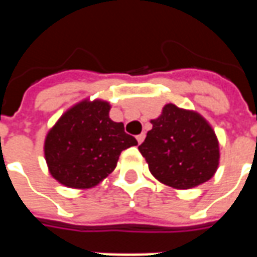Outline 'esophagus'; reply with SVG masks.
<instances>
[{
    "label": "esophagus",
    "instance_id": "1",
    "mask_svg": "<svg viewBox=\"0 0 257 257\" xmlns=\"http://www.w3.org/2000/svg\"><path fill=\"white\" fill-rule=\"evenodd\" d=\"M145 138H146V134H140V135H138V136H136V139H138V143H143V140H145Z\"/></svg>",
    "mask_w": 257,
    "mask_h": 257
}]
</instances>
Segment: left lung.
Returning <instances> with one entry per match:
<instances>
[{
  "label": "left lung",
  "mask_w": 257,
  "mask_h": 257,
  "mask_svg": "<svg viewBox=\"0 0 257 257\" xmlns=\"http://www.w3.org/2000/svg\"><path fill=\"white\" fill-rule=\"evenodd\" d=\"M150 122L153 129L139 151L158 182L187 190L213 178L220 160L219 140L199 112L168 103Z\"/></svg>",
  "instance_id": "1"
}]
</instances>
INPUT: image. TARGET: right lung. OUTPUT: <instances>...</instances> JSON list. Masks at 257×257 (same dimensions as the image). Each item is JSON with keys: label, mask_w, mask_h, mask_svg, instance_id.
<instances>
[{"label": "right lung", "mask_w": 257, "mask_h": 257, "mask_svg": "<svg viewBox=\"0 0 257 257\" xmlns=\"http://www.w3.org/2000/svg\"><path fill=\"white\" fill-rule=\"evenodd\" d=\"M110 103L84 99L60 115L48 131L44 156L55 180L70 189H92L117 167L121 151L138 145L114 122Z\"/></svg>", "instance_id": "obj_1"}]
</instances>
